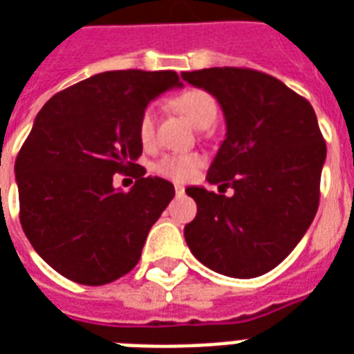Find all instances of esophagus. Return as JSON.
I'll list each match as a JSON object with an SVG mask.
<instances>
[{
	"instance_id": "34e87169",
	"label": "esophagus",
	"mask_w": 354,
	"mask_h": 354,
	"mask_svg": "<svg viewBox=\"0 0 354 354\" xmlns=\"http://www.w3.org/2000/svg\"><path fill=\"white\" fill-rule=\"evenodd\" d=\"M174 191H176V195L180 197V195H184V193H185V187H184V185L176 184V185H174Z\"/></svg>"
}]
</instances>
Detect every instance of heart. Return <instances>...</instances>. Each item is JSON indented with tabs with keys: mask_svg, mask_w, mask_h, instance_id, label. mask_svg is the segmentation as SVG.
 Returning <instances> with one entry per match:
<instances>
[{
	"mask_svg": "<svg viewBox=\"0 0 354 354\" xmlns=\"http://www.w3.org/2000/svg\"><path fill=\"white\" fill-rule=\"evenodd\" d=\"M174 106L182 112L191 124L197 125L201 129L210 127L216 122L219 114L216 99L206 90L201 88H191V90L182 91L180 95L174 97ZM157 120H159V106L156 103H150L144 106L140 112L137 125L138 140L142 146L150 148L156 142ZM206 159L201 153H167L161 159L153 163V172L159 176L172 180V182H189L197 176V172L204 167Z\"/></svg>",
	"mask_w": 354,
	"mask_h": 354,
	"instance_id": "obj_1",
	"label": "heart"
}]
</instances>
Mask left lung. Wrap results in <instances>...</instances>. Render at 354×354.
Here are the masks:
<instances>
[{"instance_id":"left-lung-1","label":"left lung","mask_w":354,"mask_h":354,"mask_svg":"<svg viewBox=\"0 0 354 354\" xmlns=\"http://www.w3.org/2000/svg\"><path fill=\"white\" fill-rule=\"evenodd\" d=\"M223 109L227 138L206 180L232 198L187 187L197 216L185 225L191 253L210 270L257 277L297 248L319 208L326 142L308 99L248 67L182 73Z\"/></svg>"}]
</instances>
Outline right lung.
I'll list each match as a JSON object with an SVG mask.
<instances>
[{"mask_svg": "<svg viewBox=\"0 0 354 354\" xmlns=\"http://www.w3.org/2000/svg\"><path fill=\"white\" fill-rule=\"evenodd\" d=\"M178 80L174 71H106L39 111L15 163L20 225L71 281L106 285L133 270L174 197V185L137 165V125L144 106ZM116 171L136 178L131 192L113 189Z\"/></svg>", "mask_w": 354, "mask_h": 354, "instance_id": "1", "label": "right lung"}]
</instances>
